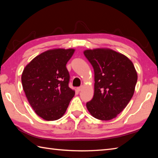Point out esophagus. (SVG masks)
<instances>
[{"mask_svg":"<svg viewBox=\"0 0 158 158\" xmlns=\"http://www.w3.org/2000/svg\"><path fill=\"white\" fill-rule=\"evenodd\" d=\"M83 88V86L82 85V86H81V87H79V88H77V90H78L79 92H80V91H81Z\"/></svg>","mask_w":158,"mask_h":158,"instance_id":"obj_1","label":"esophagus"}]
</instances>
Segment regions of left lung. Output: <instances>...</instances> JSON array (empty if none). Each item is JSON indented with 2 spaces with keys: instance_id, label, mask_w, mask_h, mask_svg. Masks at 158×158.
<instances>
[{
  "instance_id": "obj_1",
  "label": "left lung",
  "mask_w": 158,
  "mask_h": 158,
  "mask_svg": "<svg viewBox=\"0 0 158 158\" xmlns=\"http://www.w3.org/2000/svg\"><path fill=\"white\" fill-rule=\"evenodd\" d=\"M83 53L94 71V94L87 109L98 119L115 118L135 92L138 79L135 66L127 56L109 48L86 49Z\"/></svg>"
}]
</instances>
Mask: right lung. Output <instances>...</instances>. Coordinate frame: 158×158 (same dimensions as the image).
Listing matches in <instances>:
<instances>
[{
  "label": "right lung",
  "mask_w": 158,
  "mask_h": 158,
  "mask_svg": "<svg viewBox=\"0 0 158 158\" xmlns=\"http://www.w3.org/2000/svg\"><path fill=\"white\" fill-rule=\"evenodd\" d=\"M75 49H49L33 58L22 74V83L30 105L46 121L59 119L64 115L75 90L69 87L66 64Z\"/></svg>",
  "instance_id": "right-lung-1"
}]
</instances>
